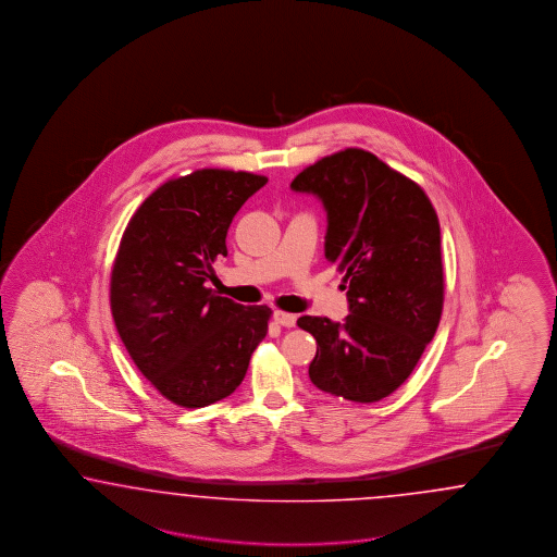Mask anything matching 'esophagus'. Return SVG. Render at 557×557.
Wrapping results in <instances>:
<instances>
[{
  "label": "esophagus",
  "instance_id": "esophagus-1",
  "mask_svg": "<svg viewBox=\"0 0 557 557\" xmlns=\"http://www.w3.org/2000/svg\"><path fill=\"white\" fill-rule=\"evenodd\" d=\"M273 321L282 324V326H286V329H292L296 324V314H289V312H284V310H275L273 312Z\"/></svg>",
  "mask_w": 557,
  "mask_h": 557
}]
</instances>
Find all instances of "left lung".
<instances>
[{
  "label": "left lung",
  "mask_w": 557,
  "mask_h": 557,
  "mask_svg": "<svg viewBox=\"0 0 557 557\" xmlns=\"http://www.w3.org/2000/svg\"><path fill=\"white\" fill-rule=\"evenodd\" d=\"M292 189L324 203V255L343 273L351 312L343 324L298 319L317 338L310 382L345 400L377 403L405 384L441 321L437 212L417 182L363 149L322 157Z\"/></svg>",
  "instance_id": "8db88e82"
}]
</instances>
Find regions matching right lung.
I'll return each mask as SVG.
<instances>
[{"mask_svg":"<svg viewBox=\"0 0 557 557\" xmlns=\"http://www.w3.org/2000/svg\"><path fill=\"white\" fill-rule=\"evenodd\" d=\"M265 175L198 169L138 206L120 240L110 308L136 368L173 405L231 396L268 335L271 308L214 296L206 282L226 257V233Z\"/></svg>","mask_w":557,"mask_h":557,"instance_id":"obj_1","label":"right lung"}]
</instances>
